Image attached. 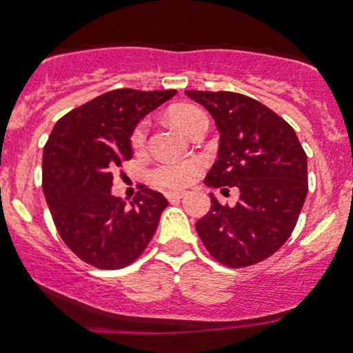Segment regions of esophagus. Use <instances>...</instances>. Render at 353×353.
Returning a JSON list of instances; mask_svg holds the SVG:
<instances>
[{
	"mask_svg": "<svg viewBox=\"0 0 353 353\" xmlns=\"http://www.w3.org/2000/svg\"><path fill=\"white\" fill-rule=\"evenodd\" d=\"M185 196V192H177V190H169V192H165V199L168 201H179V199H182V197Z\"/></svg>",
	"mask_w": 353,
	"mask_h": 353,
	"instance_id": "1",
	"label": "esophagus"
}]
</instances>
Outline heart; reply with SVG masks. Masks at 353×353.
Segmentation results:
<instances>
[{
    "mask_svg": "<svg viewBox=\"0 0 353 353\" xmlns=\"http://www.w3.org/2000/svg\"><path fill=\"white\" fill-rule=\"evenodd\" d=\"M171 119L176 123L185 134L190 136V132L196 129L197 124L202 121H208V116L204 111L192 104H181L176 106L169 112ZM149 131V121L143 119L136 124L132 129L131 136H129V144H131L132 151L141 152L145 145ZM202 171V163L199 159H185V161H168V163H161L159 165L152 169L151 179L154 184L161 185L164 189H184L196 181Z\"/></svg>",
    "mask_w": 353,
    "mask_h": 353,
    "instance_id": "obj_1",
    "label": "heart"
}]
</instances>
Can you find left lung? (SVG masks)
<instances>
[{"mask_svg": "<svg viewBox=\"0 0 353 353\" xmlns=\"http://www.w3.org/2000/svg\"><path fill=\"white\" fill-rule=\"evenodd\" d=\"M185 94L208 109L221 132L219 159L204 182L241 192L232 208L210 196L212 205L197 221V234L222 265L259 264L285 244L297 224L309 190L307 154L292 125L249 96L230 91Z\"/></svg>", "mask_w": 353, "mask_h": 353, "instance_id": "obj_1", "label": "left lung"}]
</instances>
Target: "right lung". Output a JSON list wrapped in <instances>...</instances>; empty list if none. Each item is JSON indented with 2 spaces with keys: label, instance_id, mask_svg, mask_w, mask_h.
Listing matches in <instances>:
<instances>
[{
  "label": "right lung",
  "instance_id": "obj_1",
  "mask_svg": "<svg viewBox=\"0 0 353 353\" xmlns=\"http://www.w3.org/2000/svg\"><path fill=\"white\" fill-rule=\"evenodd\" d=\"M176 89H114L64 114L43 151V190L64 244L83 262L123 269L144 252L168 201L139 185L131 205L111 194L112 177L132 157L129 136L141 117ZM123 172V171H119Z\"/></svg>",
  "mask_w": 353,
  "mask_h": 353
}]
</instances>
